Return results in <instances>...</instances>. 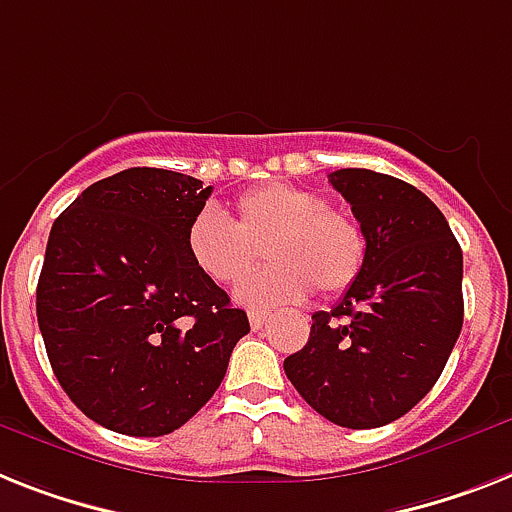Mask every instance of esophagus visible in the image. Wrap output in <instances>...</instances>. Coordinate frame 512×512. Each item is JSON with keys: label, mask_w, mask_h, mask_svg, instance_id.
<instances>
[{"label": "esophagus", "mask_w": 512, "mask_h": 512, "mask_svg": "<svg viewBox=\"0 0 512 512\" xmlns=\"http://www.w3.org/2000/svg\"><path fill=\"white\" fill-rule=\"evenodd\" d=\"M266 319H269V311H251V314H248V322H251L253 329L264 327Z\"/></svg>", "instance_id": "1"}]
</instances>
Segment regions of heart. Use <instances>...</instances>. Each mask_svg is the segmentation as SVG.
I'll list each match as a JSON object with an SVG mask.
<instances>
[{"instance_id":"obj_1","label":"heart","mask_w":512,"mask_h":512,"mask_svg":"<svg viewBox=\"0 0 512 512\" xmlns=\"http://www.w3.org/2000/svg\"><path fill=\"white\" fill-rule=\"evenodd\" d=\"M259 246L269 266L235 290V298L251 308L303 301L314 287L322 295H340L366 261V238L356 219L329 209L314 190L287 183L243 193L235 222L206 206L185 230L190 264L217 285L243 280Z\"/></svg>"}]
</instances>
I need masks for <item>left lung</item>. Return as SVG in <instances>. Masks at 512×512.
<instances>
[{
    "instance_id": "1",
    "label": "left lung",
    "mask_w": 512,
    "mask_h": 512,
    "mask_svg": "<svg viewBox=\"0 0 512 512\" xmlns=\"http://www.w3.org/2000/svg\"><path fill=\"white\" fill-rule=\"evenodd\" d=\"M329 183L353 209L366 261L332 311L285 358V374L316 413L348 429L405 416L445 369L463 327V251L445 214L413 185L371 170Z\"/></svg>"
}]
</instances>
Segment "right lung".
<instances>
[{
	"label": "right lung",
	"instance_id": "right-lung-1",
	"mask_svg": "<svg viewBox=\"0 0 512 512\" xmlns=\"http://www.w3.org/2000/svg\"><path fill=\"white\" fill-rule=\"evenodd\" d=\"M211 196L183 172L130 167L54 219L36 287L38 329L67 398L91 421L162 437L225 379L246 311L190 264L185 230Z\"/></svg>",
	"mask_w": 512,
	"mask_h": 512
}]
</instances>
